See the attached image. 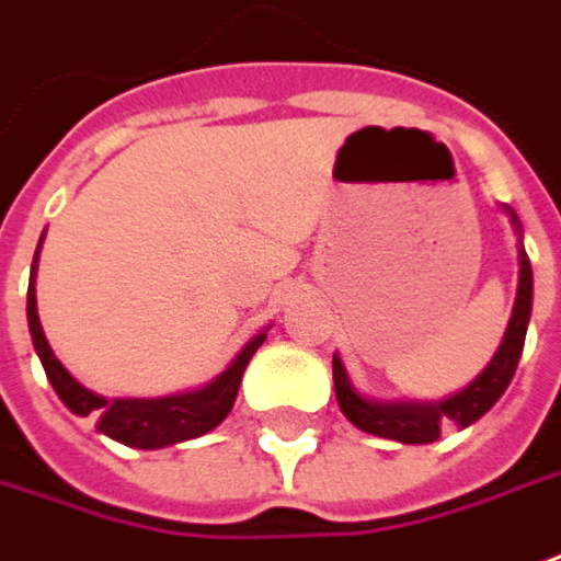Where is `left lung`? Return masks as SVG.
<instances>
[{
    "mask_svg": "<svg viewBox=\"0 0 561 561\" xmlns=\"http://www.w3.org/2000/svg\"><path fill=\"white\" fill-rule=\"evenodd\" d=\"M500 209L510 216V225L518 234V287L510 324H506V333L500 340L494 358L488 360V367L466 389L447 394L442 401H379V398L360 392L348 377L340 355H333V389H336L340 411L345 413V420L352 426L379 435V438H389V442H401V445H432V442H438L447 423H454L457 430L472 426L497 404L500 394L506 392L510 379L516 374L518 358H522V348H525V333H528L531 302H535V274H531L528 253L522 247V221H518L516 209H510V206H500Z\"/></svg>",
    "mask_w": 561,
    "mask_h": 561,
    "instance_id": "8db88e82",
    "label": "left lung"
}]
</instances>
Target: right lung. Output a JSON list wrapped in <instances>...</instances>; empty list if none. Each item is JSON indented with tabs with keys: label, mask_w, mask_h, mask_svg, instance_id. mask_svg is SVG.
<instances>
[{
	"label": "right lung",
	"mask_w": 561,
	"mask_h": 561,
	"mask_svg": "<svg viewBox=\"0 0 561 561\" xmlns=\"http://www.w3.org/2000/svg\"><path fill=\"white\" fill-rule=\"evenodd\" d=\"M45 237V231H43ZM43 237L30 265V287H26V324L33 336V348L43 360L45 377L51 382V389L58 392L64 404L77 416H98V432H104L107 438H114L119 445L141 447V450H157V447L179 445L201 438L206 432H213L221 420L234 408L237 389L247 364L255 355V348L268 336V327L262 333H255L247 342L234 360L221 370L219 377L209 379L201 389H187L179 394H163V398H104V394L85 389L73 374L55 358L51 345L45 340V330L39 324V311H36V268H39V250H43Z\"/></svg>",
	"instance_id": "1"
}]
</instances>
